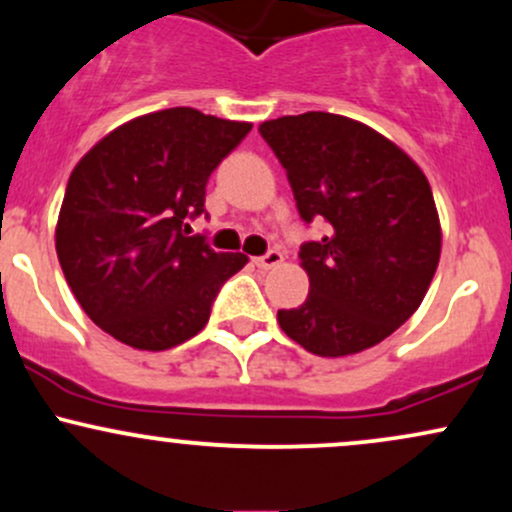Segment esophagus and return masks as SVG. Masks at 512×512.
Returning a JSON list of instances; mask_svg holds the SVG:
<instances>
[{"instance_id":"esophagus-1","label":"esophagus","mask_w":512,"mask_h":512,"mask_svg":"<svg viewBox=\"0 0 512 512\" xmlns=\"http://www.w3.org/2000/svg\"><path fill=\"white\" fill-rule=\"evenodd\" d=\"M284 262V255H281L279 250H269L267 255L262 257H255V264L260 269H272V267H279V264Z\"/></svg>"}]
</instances>
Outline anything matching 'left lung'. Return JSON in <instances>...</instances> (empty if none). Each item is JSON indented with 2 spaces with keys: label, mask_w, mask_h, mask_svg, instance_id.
Instances as JSON below:
<instances>
[{
  "label": "left lung",
  "mask_w": 512,
  "mask_h": 512,
  "mask_svg": "<svg viewBox=\"0 0 512 512\" xmlns=\"http://www.w3.org/2000/svg\"><path fill=\"white\" fill-rule=\"evenodd\" d=\"M303 221L330 231L301 248L310 279L303 305L276 320L315 356L370 349L424 301L440 260V219L431 185L395 142L334 113L284 115L260 125Z\"/></svg>",
  "instance_id": "obj_1"
}]
</instances>
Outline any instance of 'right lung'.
I'll return each instance as SVG.
<instances>
[{
	"label": "right lung",
	"instance_id": "add662e5",
	"mask_svg": "<svg viewBox=\"0 0 512 512\" xmlns=\"http://www.w3.org/2000/svg\"><path fill=\"white\" fill-rule=\"evenodd\" d=\"M250 122L195 108L139 115L69 175L55 228L64 279L84 313L139 351L173 349L209 322L221 284L248 264L190 236L207 180Z\"/></svg>",
	"mask_w": 512,
	"mask_h": 512
}]
</instances>
